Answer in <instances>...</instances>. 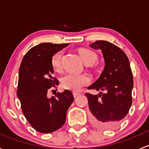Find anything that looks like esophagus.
<instances>
[{
  "label": "esophagus",
  "instance_id": "esophagus-1",
  "mask_svg": "<svg viewBox=\"0 0 149 149\" xmlns=\"http://www.w3.org/2000/svg\"><path fill=\"white\" fill-rule=\"evenodd\" d=\"M73 97H77V96H79V95H81V93H79V92H73Z\"/></svg>",
  "mask_w": 149,
  "mask_h": 149
}]
</instances>
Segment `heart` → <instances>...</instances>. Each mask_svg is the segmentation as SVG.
<instances>
[{"mask_svg": "<svg viewBox=\"0 0 149 149\" xmlns=\"http://www.w3.org/2000/svg\"><path fill=\"white\" fill-rule=\"evenodd\" d=\"M79 55L82 61L86 65H92L96 62L97 56L94 52L87 49H81L79 51ZM63 52H56L51 58V65L54 70H59L61 69V61L62 58ZM90 83V79L85 74H71L67 73L61 79V86L64 89L77 91L84 86Z\"/></svg>", "mask_w": 149, "mask_h": 149, "instance_id": "1", "label": "heart"}]
</instances>
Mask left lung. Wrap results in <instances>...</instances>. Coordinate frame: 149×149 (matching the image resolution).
<instances>
[{
  "label": "left lung",
  "instance_id": "8db88e82",
  "mask_svg": "<svg viewBox=\"0 0 149 149\" xmlns=\"http://www.w3.org/2000/svg\"><path fill=\"white\" fill-rule=\"evenodd\" d=\"M100 49L104 60V68L99 79L88 89L104 91L98 95L86 93L91 123L103 130L115 129L128 113L132 104L133 79L127 55L118 47L109 42L99 40L90 44Z\"/></svg>",
  "mask_w": 149,
  "mask_h": 149
}]
</instances>
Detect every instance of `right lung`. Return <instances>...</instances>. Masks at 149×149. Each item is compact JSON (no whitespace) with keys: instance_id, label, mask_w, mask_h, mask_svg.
Wrapping results in <instances>:
<instances>
[{"instance_id":"1","label":"right lung","mask_w":149,"mask_h":149,"mask_svg":"<svg viewBox=\"0 0 149 149\" xmlns=\"http://www.w3.org/2000/svg\"><path fill=\"white\" fill-rule=\"evenodd\" d=\"M68 44L45 42L33 47L24 57L19 73L17 97L29 124L37 131L50 133L65 124L66 113L74 100L69 90L47 97L52 86L59 84L52 77L51 58Z\"/></svg>"}]
</instances>
